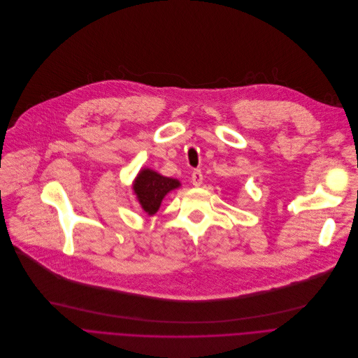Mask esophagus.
Listing matches in <instances>:
<instances>
[{
    "instance_id": "34e87169",
    "label": "esophagus",
    "mask_w": 358,
    "mask_h": 358,
    "mask_svg": "<svg viewBox=\"0 0 358 358\" xmlns=\"http://www.w3.org/2000/svg\"><path fill=\"white\" fill-rule=\"evenodd\" d=\"M202 180H203V175L201 170H194L192 172V176H191V182L194 186H201L202 185Z\"/></svg>"
}]
</instances>
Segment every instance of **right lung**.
<instances>
[{
	"instance_id": "1",
	"label": "right lung",
	"mask_w": 358,
	"mask_h": 358,
	"mask_svg": "<svg viewBox=\"0 0 358 358\" xmlns=\"http://www.w3.org/2000/svg\"><path fill=\"white\" fill-rule=\"evenodd\" d=\"M178 188H180L178 179L163 176L150 167H143L132 182L134 195L150 217L159 211L164 196Z\"/></svg>"
}]
</instances>
